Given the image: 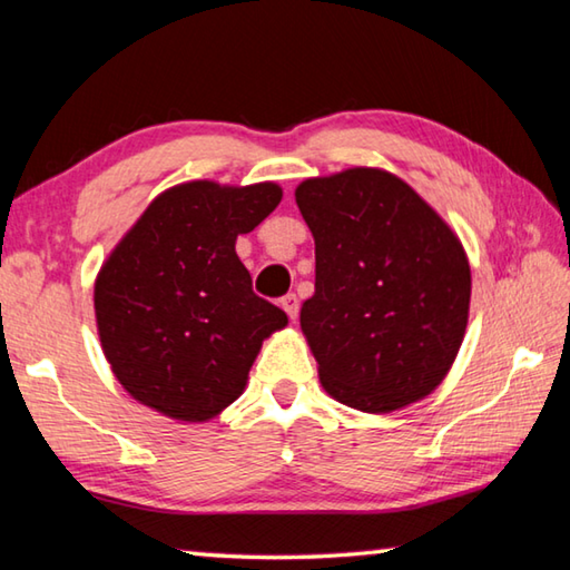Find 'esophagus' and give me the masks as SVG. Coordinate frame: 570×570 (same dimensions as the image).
I'll use <instances>...</instances> for the list:
<instances>
[{
    "label": "esophagus",
    "mask_w": 570,
    "mask_h": 570,
    "mask_svg": "<svg viewBox=\"0 0 570 570\" xmlns=\"http://www.w3.org/2000/svg\"><path fill=\"white\" fill-rule=\"evenodd\" d=\"M282 308L288 314V320L296 322V316H298V298H296V294H286L282 298Z\"/></svg>",
    "instance_id": "obj_1"
}]
</instances>
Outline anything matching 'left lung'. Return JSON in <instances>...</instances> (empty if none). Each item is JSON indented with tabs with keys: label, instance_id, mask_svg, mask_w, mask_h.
Listing matches in <instances>:
<instances>
[{
	"label": "left lung",
	"instance_id": "1",
	"mask_svg": "<svg viewBox=\"0 0 570 570\" xmlns=\"http://www.w3.org/2000/svg\"><path fill=\"white\" fill-rule=\"evenodd\" d=\"M314 236L316 284L302 332L324 392L390 414L435 392L465 340L462 240L400 176L354 166L294 190Z\"/></svg>",
	"mask_w": 570,
	"mask_h": 570
}]
</instances>
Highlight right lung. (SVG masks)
Masks as SVG:
<instances>
[{"label":"right lung","instance_id":"1","mask_svg":"<svg viewBox=\"0 0 570 570\" xmlns=\"http://www.w3.org/2000/svg\"><path fill=\"white\" fill-rule=\"evenodd\" d=\"M282 196L274 180L178 183L115 244L95 278V324L105 360L135 402L196 424L244 394L264 340L288 320L250 292L236 238Z\"/></svg>","mask_w":570,"mask_h":570}]
</instances>
